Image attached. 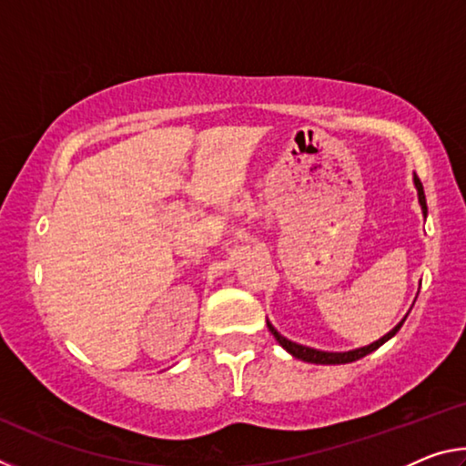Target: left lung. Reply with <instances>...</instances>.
<instances>
[{"label":"left lung","mask_w":466,"mask_h":466,"mask_svg":"<svg viewBox=\"0 0 466 466\" xmlns=\"http://www.w3.org/2000/svg\"><path fill=\"white\" fill-rule=\"evenodd\" d=\"M415 183V188H417V197H420V205H421V211L423 216H428V205H425V195H423V187L420 183V178H413ZM407 319V317H405ZM405 319L399 322L397 327L390 329L389 333H386L384 337L378 339V341L370 343V345H364V347H358V350H350V351H322V350H314V347H309V345H299L296 341H289L288 337H283L278 329H275L269 320H267V327H269L271 335L275 337V341H278L283 350H286L289 356H294L298 360L302 361H309V364H322V366H335V364H350V361H356L360 358L368 356V353L376 351L378 347H380L382 343L389 341V339H392L394 335H397V330L403 327Z\"/></svg>","instance_id":"left-lung-1"}]
</instances>
